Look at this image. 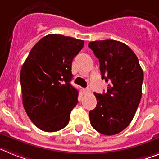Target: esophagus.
Instances as JSON below:
<instances>
[{"label":"esophagus","mask_w":159,"mask_h":159,"mask_svg":"<svg viewBox=\"0 0 159 159\" xmlns=\"http://www.w3.org/2000/svg\"><path fill=\"white\" fill-rule=\"evenodd\" d=\"M84 94H89V93H90V89H89V88H87V89H84Z\"/></svg>","instance_id":"1"}]
</instances>
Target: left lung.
I'll use <instances>...</instances> for the list:
<instances>
[{
  "mask_svg": "<svg viewBox=\"0 0 159 159\" xmlns=\"http://www.w3.org/2000/svg\"><path fill=\"white\" fill-rule=\"evenodd\" d=\"M100 62L107 92L95 93L98 104L89 111L92 127L112 136L125 129L134 117L142 94L144 74L134 52L120 41L104 40L89 44Z\"/></svg>",
  "mask_w": 159,
  "mask_h": 159,
  "instance_id": "obj_1",
  "label": "left lung"
}]
</instances>
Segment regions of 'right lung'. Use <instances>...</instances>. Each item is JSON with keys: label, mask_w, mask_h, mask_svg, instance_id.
<instances>
[{"label": "right lung", "mask_w": 159, "mask_h": 159, "mask_svg": "<svg viewBox=\"0 0 159 159\" xmlns=\"http://www.w3.org/2000/svg\"><path fill=\"white\" fill-rule=\"evenodd\" d=\"M84 40L49 34L30 51L20 72L23 104L31 121L47 132L67 125L78 103L79 92L70 84L71 64Z\"/></svg>", "instance_id": "1"}]
</instances>
